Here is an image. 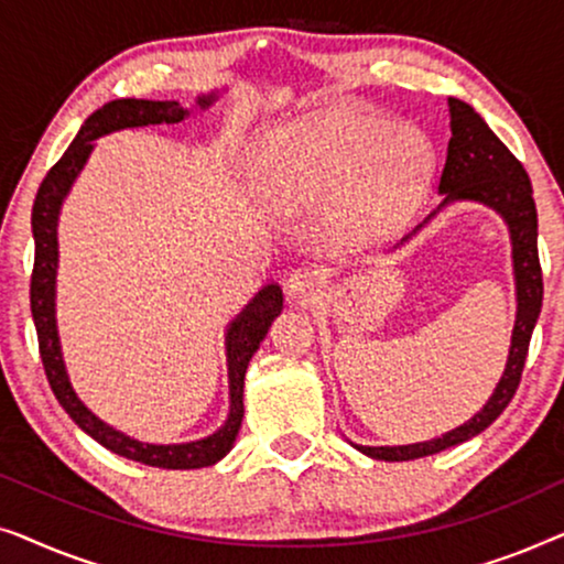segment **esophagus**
<instances>
[{
    "instance_id": "1",
    "label": "esophagus",
    "mask_w": 564,
    "mask_h": 564,
    "mask_svg": "<svg viewBox=\"0 0 564 564\" xmlns=\"http://www.w3.org/2000/svg\"><path fill=\"white\" fill-rule=\"evenodd\" d=\"M318 290H321V280L313 272H307V269H297V272H292L288 276V282H284L288 300H292L295 305L311 303V300L318 295Z\"/></svg>"
}]
</instances>
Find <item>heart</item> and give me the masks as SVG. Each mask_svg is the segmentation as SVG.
Returning <instances> with one entry per match:
<instances>
[{
    "label": "heart",
    "instance_id": "heart-1",
    "mask_svg": "<svg viewBox=\"0 0 564 564\" xmlns=\"http://www.w3.org/2000/svg\"><path fill=\"white\" fill-rule=\"evenodd\" d=\"M253 161L282 203L318 207L334 199L330 236L354 246L398 226L426 187L431 145L408 122L346 115L272 133Z\"/></svg>",
    "mask_w": 564,
    "mask_h": 564
}]
</instances>
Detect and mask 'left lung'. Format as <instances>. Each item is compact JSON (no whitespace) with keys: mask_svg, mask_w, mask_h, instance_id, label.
<instances>
[{"mask_svg":"<svg viewBox=\"0 0 564 564\" xmlns=\"http://www.w3.org/2000/svg\"><path fill=\"white\" fill-rule=\"evenodd\" d=\"M449 149H446V164L438 182V192L444 199L426 220L442 210L444 205L457 203V199H473L496 210L506 220L508 234H511L513 246V276H516V323L511 336V351L503 369V377L492 390L480 411L462 426L446 431V434L431 438V442L403 444V446H361L354 444L359 452H365L372 459L384 462H405L449 449L454 444L467 442L490 426L506 405L516 395V388L521 382L523 361L529 354L531 330L536 326L539 313H542V267H539V249H536V205L531 197V182L527 169L521 161L506 149V143L492 133L480 115L462 99L449 97ZM423 220V223H426ZM421 223V226H423ZM419 226V228H421ZM415 228V230H419ZM413 230V234H415ZM411 234V236H413ZM411 236H405L408 241ZM400 241V243H403Z\"/></svg>","mask_w":564,"mask_h":564,"instance_id":"1","label":"left lung"}]
</instances>
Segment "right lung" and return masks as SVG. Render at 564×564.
I'll return each instance as SVG.
<instances>
[{
    "mask_svg": "<svg viewBox=\"0 0 564 564\" xmlns=\"http://www.w3.org/2000/svg\"><path fill=\"white\" fill-rule=\"evenodd\" d=\"M215 91L197 97V105L210 107L215 102ZM189 115L180 102H153V99H112L91 112L76 138L68 145L64 156L51 166L37 189L33 203V238H35V264L30 276V311H33L37 346H41V359L45 377H48L51 390L61 408L72 415V421L84 434H89L105 449H110L120 457L141 462L149 467L164 469H197L210 467L215 462L226 457L234 446L238 429L243 421V377L246 367L264 341L269 326L282 311V290L280 284H267L261 288L249 305L228 323L226 330V359H228V390H230V411L223 426L215 434L197 438L187 444H145L138 438L120 434L118 429L107 426L99 421L87 405L76 398L72 380L66 375L64 354H61L58 326H56V272H58V213L64 205V197L72 189V184L87 164L91 149L99 135L112 133L122 128H141V126H172Z\"/></svg>",
    "mask_w": 564,
    "mask_h": 564,
    "instance_id": "add662e5",
    "label": "right lung"
}]
</instances>
